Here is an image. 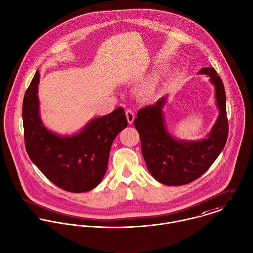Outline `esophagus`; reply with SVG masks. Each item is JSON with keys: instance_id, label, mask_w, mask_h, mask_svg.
<instances>
[{"instance_id": "34e87169", "label": "esophagus", "mask_w": 253, "mask_h": 253, "mask_svg": "<svg viewBox=\"0 0 253 253\" xmlns=\"http://www.w3.org/2000/svg\"><path fill=\"white\" fill-rule=\"evenodd\" d=\"M126 119H127L128 124H129V125L133 124V122H134V118H135L133 111H131V110H129V109H128V110H126Z\"/></svg>"}]
</instances>
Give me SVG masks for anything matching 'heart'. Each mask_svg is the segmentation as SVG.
Returning a JSON list of instances; mask_svg holds the SVG:
<instances>
[{
	"label": "heart",
	"mask_w": 253,
	"mask_h": 253,
	"mask_svg": "<svg viewBox=\"0 0 253 253\" xmlns=\"http://www.w3.org/2000/svg\"><path fill=\"white\" fill-rule=\"evenodd\" d=\"M156 86H157V83L155 81H150L146 85V90L147 91H154Z\"/></svg>",
	"instance_id": "1"
}]
</instances>
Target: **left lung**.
Returning a JSON list of instances; mask_svg holds the SVG:
<instances>
[{"label": "left lung", "instance_id": "1", "mask_svg": "<svg viewBox=\"0 0 253 253\" xmlns=\"http://www.w3.org/2000/svg\"><path fill=\"white\" fill-rule=\"evenodd\" d=\"M198 74L209 77L215 86L219 109V116L206 138L179 140L169 132L163 114L167 97L140 109L134 120L147 169L157 181L166 185L186 184L201 176L215 162L227 142L229 126L223 82L213 68H203Z\"/></svg>", "mask_w": 253, "mask_h": 253}]
</instances>
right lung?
<instances>
[{"label":"right lung","instance_id":"add662e5","mask_svg":"<svg viewBox=\"0 0 253 253\" xmlns=\"http://www.w3.org/2000/svg\"><path fill=\"white\" fill-rule=\"evenodd\" d=\"M37 70L22 104L24 142L27 154L54 184L70 192H85L103 179L112 143L127 126L126 113L119 107L109 115L89 121L73 135L49 130L39 113Z\"/></svg>","mask_w":253,"mask_h":253}]
</instances>
